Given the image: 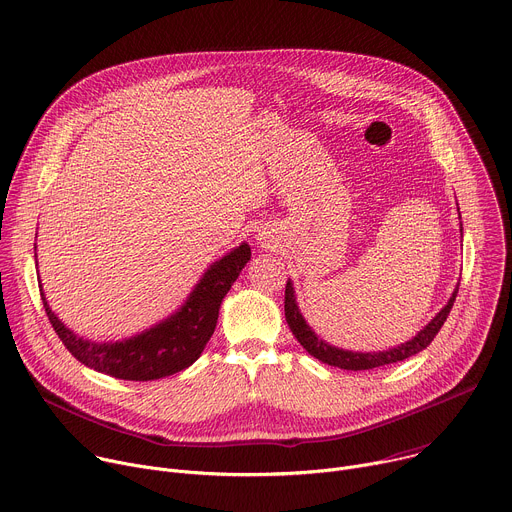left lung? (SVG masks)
<instances>
[{"mask_svg": "<svg viewBox=\"0 0 512 512\" xmlns=\"http://www.w3.org/2000/svg\"><path fill=\"white\" fill-rule=\"evenodd\" d=\"M456 296H458V287L452 294L450 302L442 308V312L437 314L413 340H409V342H405L397 348L383 350V352H350V350H342V348L330 346L328 342L320 340L314 334V330L306 324V320L302 318V314L298 310V304H296L294 287H291L289 281L285 285V302L283 304H285V320H287L291 332H294L298 342L312 356L330 364V367H338V369H344V371H371V369H377V367H387V364H393V362H401V360L421 352L423 348H427L431 344V340L435 338V334L440 332V328L444 326L446 318L450 316L452 306L456 302Z\"/></svg>", "mask_w": 512, "mask_h": 512, "instance_id": "1", "label": "left lung"}]
</instances>
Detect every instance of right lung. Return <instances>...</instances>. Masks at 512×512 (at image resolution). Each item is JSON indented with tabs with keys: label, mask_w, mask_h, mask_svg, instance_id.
Here are the masks:
<instances>
[{
	"label": "right lung",
	"mask_w": 512,
	"mask_h": 512,
	"mask_svg": "<svg viewBox=\"0 0 512 512\" xmlns=\"http://www.w3.org/2000/svg\"><path fill=\"white\" fill-rule=\"evenodd\" d=\"M249 259L251 247L243 243L204 273L174 316L148 332L113 344L89 342L72 334L48 308L42 289L40 296L54 332L85 367L123 381H156L188 369L200 356L214 332L223 298Z\"/></svg>",
	"instance_id": "obj_1"
}]
</instances>
